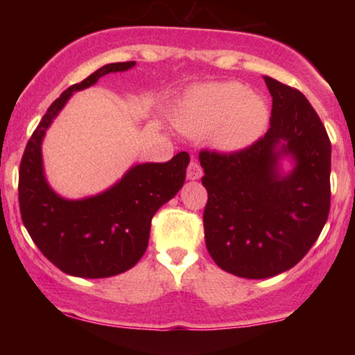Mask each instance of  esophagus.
Segmentation results:
<instances>
[{"mask_svg": "<svg viewBox=\"0 0 355 355\" xmlns=\"http://www.w3.org/2000/svg\"><path fill=\"white\" fill-rule=\"evenodd\" d=\"M203 174V169L200 164H198V162L196 158L191 159V163H189L187 166V178L192 179V181H196V179H200Z\"/></svg>", "mask_w": 355, "mask_h": 355, "instance_id": "1", "label": "esophagus"}]
</instances>
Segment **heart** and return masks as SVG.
I'll return each instance as SVG.
<instances>
[{
	"mask_svg": "<svg viewBox=\"0 0 355 355\" xmlns=\"http://www.w3.org/2000/svg\"><path fill=\"white\" fill-rule=\"evenodd\" d=\"M184 121L193 134L215 130L213 144L234 152L259 137L268 121V110L245 85L225 82L193 89L184 103Z\"/></svg>",
	"mask_w": 355,
	"mask_h": 355,
	"instance_id": "1",
	"label": "heart"
}]
</instances>
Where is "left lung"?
Masks as SVG:
<instances>
[{"label": "left lung", "mask_w": 355, "mask_h": 355, "mask_svg": "<svg viewBox=\"0 0 355 355\" xmlns=\"http://www.w3.org/2000/svg\"><path fill=\"white\" fill-rule=\"evenodd\" d=\"M263 79L273 98L263 137L237 152L198 153L208 254L227 273L249 279L297 265L318 239L331 198V142L323 123L297 89ZM281 154L296 159L288 177L275 169Z\"/></svg>", "instance_id": "obj_1"}]
</instances>
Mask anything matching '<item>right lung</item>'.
<instances>
[{"instance_id": "obj_1", "label": "right lung", "mask_w": 355, "mask_h": 355, "mask_svg": "<svg viewBox=\"0 0 355 355\" xmlns=\"http://www.w3.org/2000/svg\"><path fill=\"white\" fill-rule=\"evenodd\" d=\"M135 61L111 62L53 101L24 150L19 168V207L26 230L43 255L67 275L108 278L124 273L145 254L152 218L186 181L189 153L166 163H144L129 169L100 196L66 200L43 176L42 139L72 92L94 85L101 76L128 71Z\"/></svg>"}]
</instances>
